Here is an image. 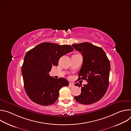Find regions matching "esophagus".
Returning a JSON list of instances; mask_svg holds the SVG:
<instances>
[{
    "label": "esophagus",
    "instance_id": "1",
    "mask_svg": "<svg viewBox=\"0 0 131 131\" xmlns=\"http://www.w3.org/2000/svg\"><path fill=\"white\" fill-rule=\"evenodd\" d=\"M69 86L70 87H73V86H74V84H73V83L70 82L69 84Z\"/></svg>",
    "mask_w": 131,
    "mask_h": 131
}]
</instances>
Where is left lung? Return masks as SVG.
Segmentation results:
<instances>
[{
  "instance_id": "left-lung-1",
  "label": "left lung",
  "mask_w": 131,
  "mask_h": 131,
  "mask_svg": "<svg viewBox=\"0 0 131 131\" xmlns=\"http://www.w3.org/2000/svg\"><path fill=\"white\" fill-rule=\"evenodd\" d=\"M72 47L83 57L78 80H86L88 82L87 84L81 86V94L74 96V99L84 105L96 103L104 96L109 86V60L102 48L90 43L73 44ZM74 85L80 86L78 83Z\"/></svg>"
}]
</instances>
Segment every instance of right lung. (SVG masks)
<instances>
[{
	"mask_svg": "<svg viewBox=\"0 0 131 131\" xmlns=\"http://www.w3.org/2000/svg\"><path fill=\"white\" fill-rule=\"evenodd\" d=\"M73 50L70 45L43 42L26 53L22 73L25 90L32 101L48 106L57 101L60 90L69 82L64 78L56 79L49 72L53 66L58 65L61 57Z\"/></svg>",
	"mask_w": 131,
	"mask_h": 131,
	"instance_id": "right-lung-1",
	"label": "right lung"
}]
</instances>
